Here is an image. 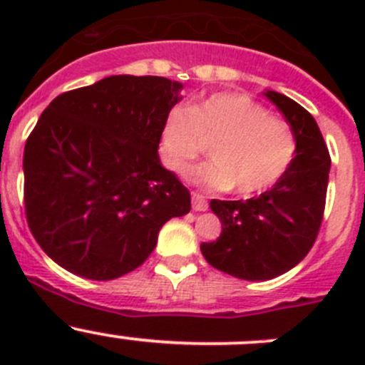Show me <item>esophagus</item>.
Masks as SVG:
<instances>
[{
    "label": "esophagus",
    "mask_w": 365,
    "mask_h": 365,
    "mask_svg": "<svg viewBox=\"0 0 365 365\" xmlns=\"http://www.w3.org/2000/svg\"><path fill=\"white\" fill-rule=\"evenodd\" d=\"M192 208L196 210V212H205V210L208 208V201H206L203 194L192 192Z\"/></svg>",
    "instance_id": "34e87169"
}]
</instances>
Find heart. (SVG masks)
Instances as JSON below:
<instances>
[{"label": "heart", "instance_id": "heart-1", "mask_svg": "<svg viewBox=\"0 0 365 365\" xmlns=\"http://www.w3.org/2000/svg\"><path fill=\"white\" fill-rule=\"evenodd\" d=\"M212 160L197 165L189 178L212 190H237L242 196L267 190L284 176L295 159L297 139L288 121L245 93L210 95L185 109L165 114L159 132V157L175 173H183L211 141Z\"/></svg>", "mask_w": 365, "mask_h": 365}]
</instances>
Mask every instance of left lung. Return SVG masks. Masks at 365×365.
Instances as JSON below:
<instances>
[{"instance_id": "8db88e82", "label": "left lung", "mask_w": 365, "mask_h": 365, "mask_svg": "<svg viewBox=\"0 0 365 365\" xmlns=\"http://www.w3.org/2000/svg\"><path fill=\"white\" fill-rule=\"evenodd\" d=\"M295 132L297 152L288 171L257 197L210 201L222 233L201 244L213 268L245 281H268L297 267L311 251L325 210L330 155L318 123L300 104L263 91Z\"/></svg>"}]
</instances>
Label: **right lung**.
<instances>
[{"label": "right lung", "mask_w": 365, "mask_h": 365, "mask_svg": "<svg viewBox=\"0 0 365 365\" xmlns=\"http://www.w3.org/2000/svg\"><path fill=\"white\" fill-rule=\"evenodd\" d=\"M182 88L109 76L47 106L24 146V205L54 263L93 281L121 277L145 263L169 219L190 212L189 190L157 152Z\"/></svg>", "instance_id": "right-lung-1"}]
</instances>
